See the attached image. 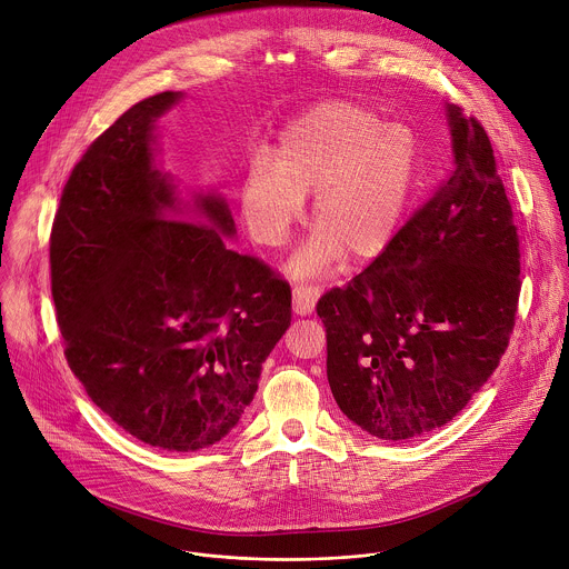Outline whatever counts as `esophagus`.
I'll list each match as a JSON object with an SVG mask.
<instances>
[{"label":"esophagus","mask_w":569,"mask_h":569,"mask_svg":"<svg viewBox=\"0 0 569 569\" xmlns=\"http://www.w3.org/2000/svg\"><path fill=\"white\" fill-rule=\"evenodd\" d=\"M321 295L319 286H295L292 290V310L297 315H310L315 310V303Z\"/></svg>","instance_id":"esophagus-1"}]
</instances>
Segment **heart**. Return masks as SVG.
I'll return each mask as SVG.
<instances>
[{
  "label": "heart",
  "mask_w": 569,
  "mask_h": 569,
  "mask_svg": "<svg viewBox=\"0 0 569 569\" xmlns=\"http://www.w3.org/2000/svg\"><path fill=\"white\" fill-rule=\"evenodd\" d=\"M419 169V141L408 126H382L351 101H323L279 132L270 159H252L240 213L257 242L279 248L303 213V196L315 193L319 227L292 259V274H317L345 252L365 263L389 250Z\"/></svg>",
  "instance_id": "heart-1"
}]
</instances>
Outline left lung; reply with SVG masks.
Segmentation results:
<instances>
[{
	"label": "left lung",
	"instance_id": "obj_1",
	"mask_svg": "<svg viewBox=\"0 0 569 569\" xmlns=\"http://www.w3.org/2000/svg\"><path fill=\"white\" fill-rule=\"evenodd\" d=\"M452 171L389 250L317 301L340 410L385 441L446 426L498 369L520 240L489 134L448 106Z\"/></svg>",
	"mask_w": 569,
	"mask_h": 569
}]
</instances>
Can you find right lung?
<instances>
[{
    "label": "right lung",
    "instance_id": "add662e5",
    "mask_svg": "<svg viewBox=\"0 0 569 569\" xmlns=\"http://www.w3.org/2000/svg\"><path fill=\"white\" fill-rule=\"evenodd\" d=\"M161 92L123 112L73 167L51 229V295L73 376L117 426L173 452L218 443L290 327V286L227 246L218 193L187 204L154 167Z\"/></svg>",
    "mask_w": 569,
    "mask_h": 569
}]
</instances>
